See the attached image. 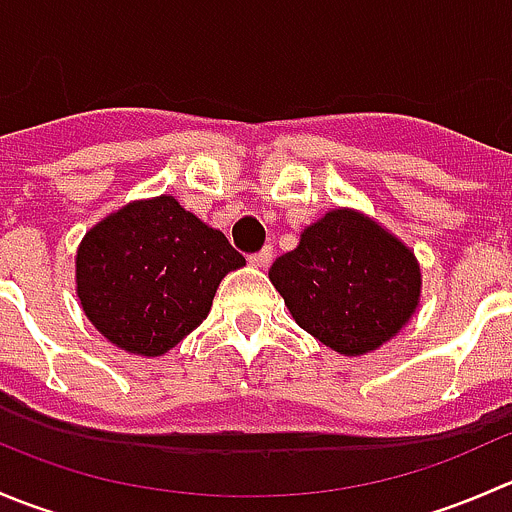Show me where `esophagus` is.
<instances>
[{
  "mask_svg": "<svg viewBox=\"0 0 512 512\" xmlns=\"http://www.w3.org/2000/svg\"><path fill=\"white\" fill-rule=\"evenodd\" d=\"M272 262V247H265V250L255 252V255H250V265L257 267V270H265L267 265Z\"/></svg>",
  "mask_w": 512,
  "mask_h": 512,
  "instance_id": "obj_1",
  "label": "esophagus"
}]
</instances>
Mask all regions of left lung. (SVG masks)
Segmentation results:
<instances>
[{
  "instance_id": "obj_1",
  "label": "left lung",
  "mask_w": 512,
  "mask_h": 512,
  "mask_svg": "<svg viewBox=\"0 0 512 512\" xmlns=\"http://www.w3.org/2000/svg\"><path fill=\"white\" fill-rule=\"evenodd\" d=\"M270 282L294 322L324 347L361 356L394 339L421 299L411 247L369 215L334 208L277 257Z\"/></svg>"
}]
</instances>
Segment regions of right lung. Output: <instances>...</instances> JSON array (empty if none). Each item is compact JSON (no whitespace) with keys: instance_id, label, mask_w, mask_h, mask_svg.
<instances>
[{"instance_id":"add662e5","label":"right lung","mask_w":512,"mask_h":512,"mask_svg":"<svg viewBox=\"0 0 512 512\" xmlns=\"http://www.w3.org/2000/svg\"><path fill=\"white\" fill-rule=\"evenodd\" d=\"M245 257L173 195L106 215L76 250V297L113 347L163 356L203 324L227 272Z\"/></svg>"}]
</instances>
